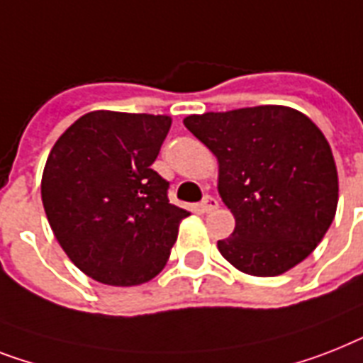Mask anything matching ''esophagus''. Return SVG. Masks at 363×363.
Instances as JSON below:
<instances>
[{
  "label": "esophagus",
  "mask_w": 363,
  "mask_h": 363,
  "mask_svg": "<svg viewBox=\"0 0 363 363\" xmlns=\"http://www.w3.org/2000/svg\"><path fill=\"white\" fill-rule=\"evenodd\" d=\"M214 208H218V199H216V197H212V196H205V197H203L201 211L203 212H211V211H214Z\"/></svg>",
  "instance_id": "obj_1"
}]
</instances>
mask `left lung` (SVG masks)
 Wrapping results in <instances>:
<instances>
[{"mask_svg":"<svg viewBox=\"0 0 363 363\" xmlns=\"http://www.w3.org/2000/svg\"><path fill=\"white\" fill-rule=\"evenodd\" d=\"M218 158V194L235 231L218 240L233 267L272 278L302 263L337 208V169L325 134L287 106L188 115L182 121Z\"/></svg>","mask_w":363,"mask_h":363,"instance_id":"1","label":"left lung"}]
</instances>
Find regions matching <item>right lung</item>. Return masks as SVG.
Segmentation results:
<instances>
[{"mask_svg": "<svg viewBox=\"0 0 363 363\" xmlns=\"http://www.w3.org/2000/svg\"><path fill=\"white\" fill-rule=\"evenodd\" d=\"M169 126L167 115L89 111L50 151L40 182L50 228L100 284L132 287L160 274L190 214L151 167Z\"/></svg>", "mask_w": 363, "mask_h": 363, "instance_id": "right-lung-1", "label": "right lung"}]
</instances>
